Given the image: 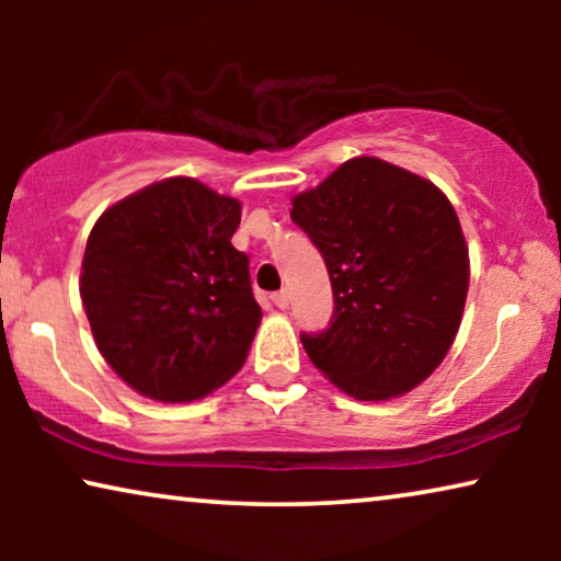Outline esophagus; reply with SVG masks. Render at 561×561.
Wrapping results in <instances>:
<instances>
[{"instance_id": "1", "label": "esophagus", "mask_w": 561, "mask_h": 561, "mask_svg": "<svg viewBox=\"0 0 561 561\" xmlns=\"http://www.w3.org/2000/svg\"><path fill=\"white\" fill-rule=\"evenodd\" d=\"M271 298H273V304L278 306V309H288V301H290L288 290H278V294H273Z\"/></svg>"}]
</instances>
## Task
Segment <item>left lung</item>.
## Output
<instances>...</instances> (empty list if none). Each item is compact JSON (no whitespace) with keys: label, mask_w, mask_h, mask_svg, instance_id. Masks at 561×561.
I'll list each match as a JSON object with an SVG mask.
<instances>
[{"label":"left lung","mask_w":561,"mask_h":561,"mask_svg":"<svg viewBox=\"0 0 561 561\" xmlns=\"http://www.w3.org/2000/svg\"><path fill=\"white\" fill-rule=\"evenodd\" d=\"M290 219L324 257L334 313L301 334L311 363L357 401L432 375L462 321L470 257L455 206L416 173L352 158L294 198Z\"/></svg>","instance_id":"1"}]
</instances>
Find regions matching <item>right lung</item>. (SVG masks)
<instances>
[{
    "mask_svg": "<svg viewBox=\"0 0 561 561\" xmlns=\"http://www.w3.org/2000/svg\"><path fill=\"white\" fill-rule=\"evenodd\" d=\"M242 206L194 179H165L96 219L81 301L106 363L163 403L204 398L248 357L263 311L232 248Z\"/></svg>",
    "mask_w": 561,
    "mask_h": 561,
    "instance_id": "1",
    "label": "right lung"
}]
</instances>
